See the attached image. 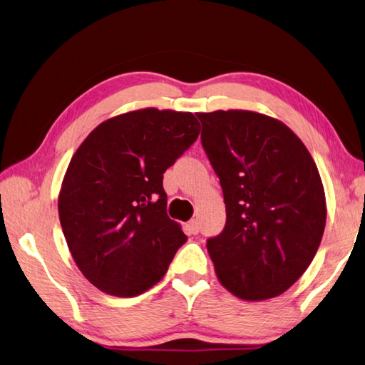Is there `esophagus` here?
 Segmentation results:
<instances>
[{"label": "esophagus", "instance_id": "1", "mask_svg": "<svg viewBox=\"0 0 365 365\" xmlns=\"http://www.w3.org/2000/svg\"><path fill=\"white\" fill-rule=\"evenodd\" d=\"M187 230L190 231V234H197L199 232V223L196 220H191L187 223Z\"/></svg>", "mask_w": 365, "mask_h": 365}]
</instances>
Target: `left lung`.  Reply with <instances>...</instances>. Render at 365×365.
I'll list each match as a JSON object with an SVG mask.
<instances>
[{
	"label": "left lung",
	"mask_w": 365,
	"mask_h": 365,
	"mask_svg": "<svg viewBox=\"0 0 365 365\" xmlns=\"http://www.w3.org/2000/svg\"><path fill=\"white\" fill-rule=\"evenodd\" d=\"M201 140L226 204V226L207 240L220 283L244 301L291 288L315 258L326 195L304 142L253 110L197 112Z\"/></svg>",
	"instance_id": "8db88e82"
}]
</instances>
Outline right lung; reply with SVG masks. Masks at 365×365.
<instances>
[{
	"instance_id": "1",
	"label": "right lung",
	"mask_w": 365,
	"mask_h": 365,
	"mask_svg": "<svg viewBox=\"0 0 365 365\" xmlns=\"http://www.w3.org/2000/svg\"><path fill=\"white\" fill-rule=\"evenodd\" d=\"M191 112L147 107L103 121L64 174L58 215L77 267L98 289L134 297L155 287L185 242L166 213L163 174L199 135Z\"/></svg>"
}]
</instances>
